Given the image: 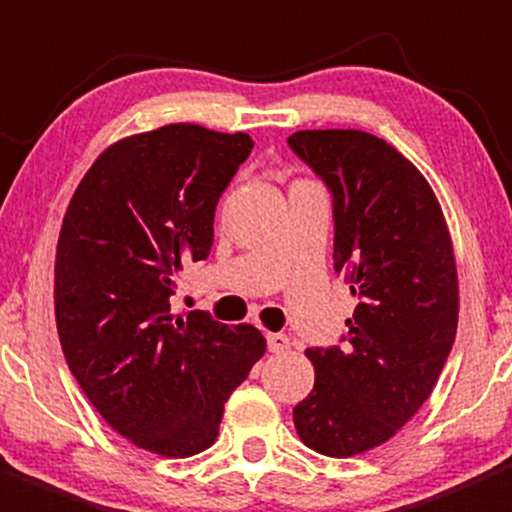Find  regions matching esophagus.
I'll use <instances>...</instances> for the list:
<instances>
[{
  "label": "esophagus",
  "instance_id": "1",
  "mask_svg": "<svg viewBox=\"0 0 512 512\" xmlns=\"http://www.w3.org/2000/svg\"><path fill=\"white\" fill-rule=\"evenodd\" d=\"M267 347H270L272 354H282L289 349V339L285 334H277V332H270L267 334Z\"/></svg>",
  "mask_w": 512,
  "mask_h": 512
}]
</instances>
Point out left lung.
Masks as SVG:
<instances>
[{
	"label": "left lung",
	"instance_id": "1",
	"mask_svg": "<svg viewBox=\"0 0 512 512\" xmlns=\"http://www.w3.org/2000/svg\"><path fill=\"white\" fill-rule=\"evenodd\" d=\"M289 148L332 190L334 270L359 299L342 347L304 352L314 389L294 406V428L312 451L359 456L421 409L451 354V232L421 170L384 138L354 128L297 131Z\"/></svg>",
	"mask_w": 512,
	"mask_h": 512
}]
</instances>
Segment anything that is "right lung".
Here are the masks:
<instances>
[{
	"instance_id": "add662e5",
	"label": "right lung",
	"mask_w": 512,
	"mask_h": 512,
	"mask_svg": "<svg viewBox=\"0 0 512 512\" xmlns=\"http://www.w3.org/2000/svg\"><path fill=\"white\" fill-rule=\"evenodd\" d=\"M250 151L247 133L168 123L108 146L66 208L54 265L66 364L108 426L158 456L213 446L225 401L267 349L252 324L170 309Z\"/></svg>"
}]
</instances>
